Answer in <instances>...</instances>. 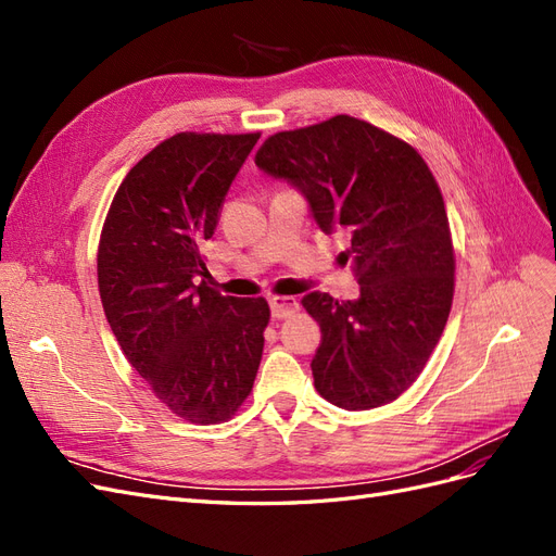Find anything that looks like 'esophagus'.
<instances>
[{"label": "esophagus", "mask_w": 556, "mask_h": 556, "mask_svg": "<svg viewBox=\"0 0 556 556\" xmlns=\"http://www.w3.org/2000/svg\"><path fill=\"white\" fill-rule=\"evenodd\" d=\"M268 306H271L274 319H282L299 311V301L294 296H271L268 299Z\"/></svg>", "instance_id": "1"}]
</instances>
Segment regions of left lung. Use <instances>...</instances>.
Instances as JSON below:
<instances>
[{
    "label": "left lung",
    "mask_w": 556,
    "mask_h": 556,
    "mask_svg": "<svg viewBox=\"0 0 556 556\" xmlns=\"http://www.w3.org/2000/svg\"><path fill=\"white\" fill-rule=\"evenodd\" d=\"M255 164L301 192L325 233H350L341 257L359 296L301 301L323 329L315 390L345 410L394 401L422 374L454 292L447 213L429 166L413 146L350 115L274 134Z\"/></svg>",
    "instance_id": "8db88e82"
}]
</instances>
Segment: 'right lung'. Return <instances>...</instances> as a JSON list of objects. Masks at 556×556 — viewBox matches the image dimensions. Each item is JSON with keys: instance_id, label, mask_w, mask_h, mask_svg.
Masks as SVG:
<instances>
[{"instance_id": "1", "label": "right lung", "mask_w": 556, "mask_h": 556, "mask_svg": "<svg viewBox=\"0 0 556 556\" xmlns=\"http://www.w3.org/2000/svg\"><path fill=\"white\" fill-rule=\"evenodd\" d=\"M260 134L182 131L117 188L99 241L104 313L155 396L194 425L237 413L255 382L268 304L211 288L208 241Z\"/></svg>"}]
</instances>
